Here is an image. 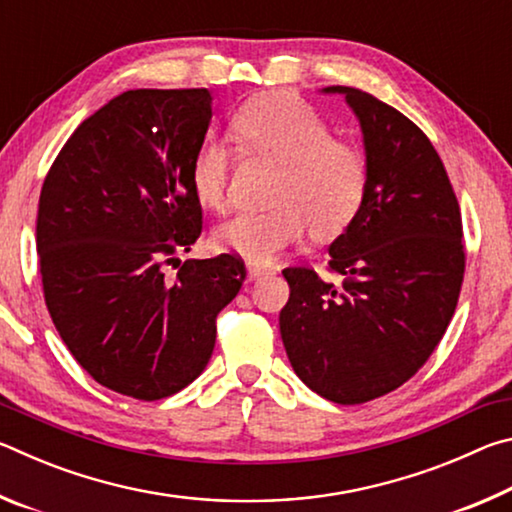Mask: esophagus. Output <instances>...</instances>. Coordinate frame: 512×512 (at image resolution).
<instances>
[{
    "label": "esophagus",
    "mask_w": 512,
    "mask_h": 512,
    "mask_svg": "<svg viewBox=\"0 0 512 512\" xmlns=\"http://www.w3.org/2000/svg\"><path fill=\"white\" fill-rule=\"evenodd\" d=\"M246 273H248V280H259V277L268 275V271H264L262 266H255V264H248L246 266Z\"/></svg>",
    "instance_id": "obj_1"
}]
</instances>
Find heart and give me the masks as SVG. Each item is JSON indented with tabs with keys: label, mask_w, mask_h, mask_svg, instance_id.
<instances>
[{
	"label": "heart",
	"mask_w": 512,
	"mask_h": 512,
	"mask_svg": "<svg viewBox=\"0 0 512 512\" xmlns=\"http://www.w3.org/2000/svg\"><path fill=\"white\" fill-rule=\"evenodd\" d=\"M239 144L280 164L273 180L271 207L225 219L214 232L216 248L268 264L284 248L311 235H341L357 219L368 194V162L361 149L336 140L327 121L287 92L264 94L241 106L232 119ZM230 149L205 140L192 160V187L207 207H223L228 198Z\"/></svg>",
	"instance_id": "heart-1"
}]
</instances>
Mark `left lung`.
I'll return each instance as SVG.
<instances>
[{
  "label": "left lung",
  "instance_id": "obj_1",
  "mask_svg": "<svg viewBox=\"0 0 512 512\" xmlns=\"http://www.w3.org/2000/svg\"><path fill=\"white\" fill-rule=\"evenodd\" d=\"M368 162V194L329 246V273L284 268V350L311 391L363 404L400 388L443 339L465 273L463 223L443 160L409 117L345 85Z\"/></svg>",
  "mask_w": 512,
  "mask_h": 512
}]
</instances>
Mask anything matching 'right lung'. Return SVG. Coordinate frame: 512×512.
Here are the masks:
<instances>
[{
  "instance_id": "obj_1",
  "label": "right lung",
  "mask_w": 512,
  "mask_h": 512,
  "mask_svg": "<svg viewBox=\"0 0 512 512\" xmlns=\"http://www.w3.org/2000/svg\"><path fill=\"white\" fill-rule=\"evenodd\" d=\"M212 94L128 90L76 128L40 192L42 291L67 350L110 391L153 402L212 357L216 316L237 296V255L176 259L201 237L192 160ZM176 261L167 278L163 266Z\"/></svg>"
}]
</instances>
